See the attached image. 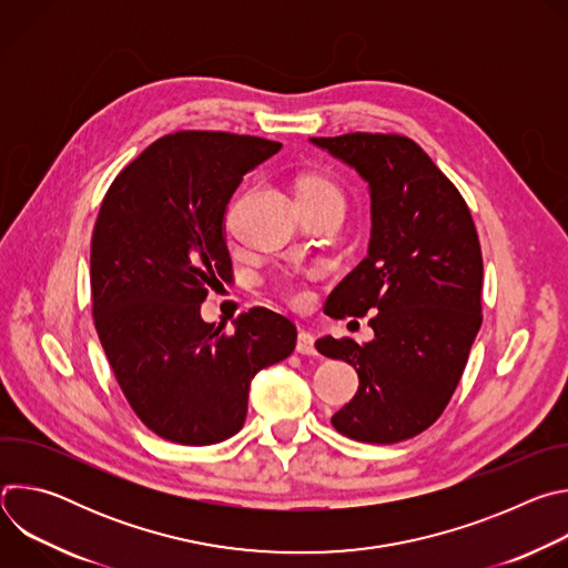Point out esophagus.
<instances>
[{
    "label": "esophagus",
    "instance_id": "esophagus-1",
    "mask_svg": "<svg viewBox=\"0 0 568 568\" xmlns=\"http://www.w3.org/2000/svg\"><path fill=\"white\" fill-rule=\"evenodd\" d=\"M296 353L301 355H316V348H314V335L307 333V331H301L298 333V339H296Z\"/></svg>",
    "mask_w": 568,
    "mask_h": 568
}]
</instances>
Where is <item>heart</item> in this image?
<instances>
[{
  "label": "heart",
  "instance_id": "obj_1",
  "mask_svg": "<svg viewBox=\"0 0 568 568\" xmlns=\"http://www.w3.org/2000/svg\"><path fill=\"white\" fill-rule=\"evenodd\" d=\"M318 191H337V186L328 178H321V175H307V178H303L298 182V193H318ZM287 290H290L294 301H303L305 298V292L298 285H290Z\"/></svg>",
  "mask_w": 568,
  "mask_h": 568
}]
</instances>
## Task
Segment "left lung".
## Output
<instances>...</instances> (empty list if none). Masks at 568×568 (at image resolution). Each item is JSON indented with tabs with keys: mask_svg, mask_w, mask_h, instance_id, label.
Listing matches in <instances>:
<instances>
[{
	"mask_svg": "<svg viewBox=\"0 0 568 568\" xmlns=\"http://www.w3.org/2000/svg\"><path fill=\"white\" fill-rule=\"evenodd\" d=\"M371 195L366 258L326 301L333 318L377 312L375 337H323L316 351L359 375L333 427L359 443L418 436L445 412L480 328L483 258L471 213L427 152L397 134L314 136Z\"/></svg>",
	"mask_w": 568,
	"mask_h": 568,
	"instance_id": "left-lung-1",
	"label": "left lung"
}]
</instances>
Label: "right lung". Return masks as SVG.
<instances>
[{"label": "right lung", "mask_w": 568, "mask_h": 568, "mask_svg": "<svg viewBox=\"0 0 568 568\" xmlns=\"http://www.w3.org/2000/svg\"><path fill=\"white\" fill-rule=\"evenodd\" d=\"M281 143L175 132L112 182L94 226L97 333L139 420L180 445H213L245 425L250 384L296 346L294 323L254 307L233 333L202 321L209 287L231 276L226 206Z\"/></svg>", "instance_id": "right-lung-1"}]
</instances>
